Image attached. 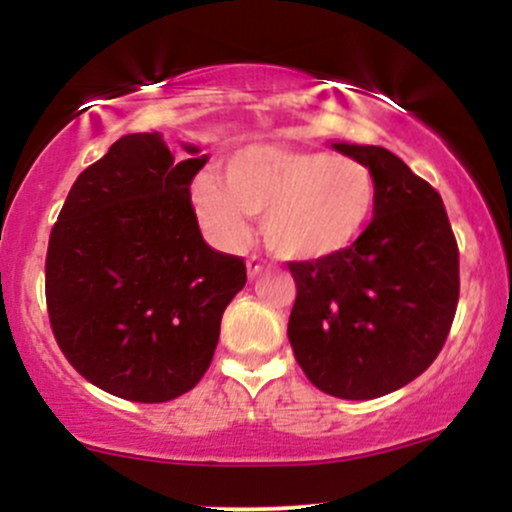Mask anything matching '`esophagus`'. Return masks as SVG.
<instances>
[{
  "label": "esophagus",
  "instance_id": "obj_1",
  "mask_svg": "<svg viewBox=\"0 0 512 512\" xmlns=\"http://www.w3.org/2000/svg\"><path fill=\"white\" fill-rule=\"evenodd\" d=\"M262 272V260L257 255H252V257H247V274H250V277H255V274H260Z\"/></svg>",
  "mask_w": 512,
  "mask_h": 512
}]
</instances>
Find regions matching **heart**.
Masks as SVG:
<instances>
[{"label":"heart","mask_w":512,"mask_h":512,"mask_svg":"<svg viewBox=\"0 0 512 512\" xmlns=\"http://www.w3.org/2000/svg\"><path fill=\"white\" fill-rule=\"evenodd\" d=\"M208 235L223 247L250 238V215H265V240L287 260H319L353 245L375 208L368 166L287 147H247L225 166V186L203 174L191 186Z\"/></svg>","instance_id":"obj_1"}]
</instances>
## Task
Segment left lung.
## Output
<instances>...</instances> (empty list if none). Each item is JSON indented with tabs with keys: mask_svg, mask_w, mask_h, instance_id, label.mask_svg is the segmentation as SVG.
I'll return each instance as SVG.
<instances>
[{
	"mask_svg": "<svg viewBox=\"0 0 512 512\" xmlns=\"http://www.w3.org/2000/svg\"><path fill=\"white\" fill-rule=\"evenodd\" d=\"M368 166L375 208L353 245L289 262L294 358L321 392L373 400L434 363L459 304V245L441 196L383 147L333 144Z\"/></svg>",
	"mask_w": 512,
	"mask_h": 512,
	"instance_id": "8db88e82",
	"label": "left lung"
}]
</instances>
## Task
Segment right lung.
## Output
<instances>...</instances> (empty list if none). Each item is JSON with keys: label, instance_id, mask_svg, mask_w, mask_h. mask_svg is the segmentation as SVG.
Segmentation results:
<instances>
[{"label": "right lung", "instance_id": "add662e5", "mask_svg": "<svg viewBox=\"0 0 512 512\" xmlns=\"http://www.w3.org/2000/svg\"><path fill=\"white\" fill-rule=\"evenodd\" d=\"M196 154V147H186ZM206 157L174 161L157 132L125 134L90 164L58 213L46 306L68 363L129 402H169L211 365L245 260L203 240L191 181Z\"/></svg>", "mask_w": 512, "mask_h": 512}]
</instances>
